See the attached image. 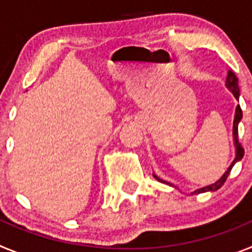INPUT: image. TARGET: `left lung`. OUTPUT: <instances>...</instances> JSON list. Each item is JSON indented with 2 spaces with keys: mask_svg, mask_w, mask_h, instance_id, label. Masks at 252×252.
I'll return each instance as SVG.
<instances>
[{
  "mask_svg": "<svg viewBox=\"0 0 252 252\" xmlns=\"http://www.w3.org/2000/svg\"><path fill=\"white\" fill-rule=\"evenodd\" d=\"M226 87L228 88V91H230L231 93H232L233 95H235V98L239 101L240 98V87H239V79H237V77L235 75V73L231 70V69H228L227 70V77H226ZM242 119V111H241V107H240V104H237V107H236V111H235V117H233V128H232V135H233V145H235V151H236V155H235V159H233V161L231 162V165L227 168V170L224 171L223 175H222L220 179L217 180V182H215L213 184H209V186H206L203 187V188H199V189H195L194 192H192V194H199V193H206V192H216V190H218V189L221 188L222 186H223V183L226 182L227 177H228V174H230L231 169L233 168V165H235L236 162L240 161V160L244 158V148L241 146V144L239 142V124L240 121H241ZM154 178L157 180H159V182H161V183H166L169 184V186H171L170 183H168V182H165V180L160 179L158 175L153 174Z\"/></svg>",
  "mask_w": 252,
  "mask_h": 252,
  "instance_id": "1",
  "label": "left lung"
}]
</instances>
